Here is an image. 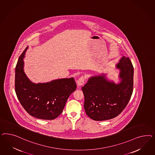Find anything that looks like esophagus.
Returning a JSON list of instances; mask_svg holds the SVG:
<instances>
[{"instance_id":"obj_1","label":"esophagus","mask_w":155,"mask_h":155,"mask_svg":"<svg viewBox=\"0 0 155 155\" xmlns=\"http://www.w3.org/2000/svg\"><path fill=\"white\" fill-rule=\"evenodd\" d=\"M84 77H83V76L81 77L80 78H79L78 80H77V84L78 86H82L83 84H84Z\"/></svg>"}]
</instances>
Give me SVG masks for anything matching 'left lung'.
Masks as SVG:
<instances>
[{"label": "left lung", "instance_id": "left-lung-1", "mask_svg": "<svg viewBox=\"0 0 155 155\" xmlns=\"http://www.w3.org/2000/svg\"><path fill=\"white\" fill-rule=\"evenodd\" d=\"M119 81L108 79L107 74L90 77L82 87L87 115L97 121L117 117L126 107L133 92L134 67L128 57H123L115 65Z\"/></svg>", "mask_w": 155, "mask_h": 155}]
</instances>
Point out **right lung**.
I'll list each match as a JSON object with an SVG mask.
<instances>
[{
  "label": "right lung",
  "instance_id": "right-lung-1",
  "mask_svg": "<svg viewBox=\"0 0 155 155\" xmlns=\"http://www.w3.org/2000/svg\"><path fill=\"white\" fill-rule=\"evenodd\" d=\"M25 48L15 68V91L19 102L31 116L43 120H53L61 114L66 102L77 87L73 77L34 83L24 71Z\"/></svg>",
  "mask_w": 155,
  "mask_h": 155
}]
</instances>
